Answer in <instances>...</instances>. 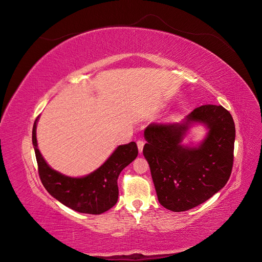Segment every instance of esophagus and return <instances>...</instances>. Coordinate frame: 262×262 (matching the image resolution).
<instances>
[{"instance_id": "esophagus-1", "label": "esophagus", "mask_w": 262, "mask_h": 262, "mask_svg": "<svg viewBox=\"0 0 262 262\" xmlns=\"http://www.w3.org/2000/svg\"><path fill=\"white\" fill-rule=\"evenodd\" d=\"M137 144H138L139 152L142 153V150H143V147H144V141H143V140H139V141L137 142Z\"/></svg>"}]
</instances>
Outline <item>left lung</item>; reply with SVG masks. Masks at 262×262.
I'll list each match as a JSON object with an SVG mask.
<instances>
[{"instance_id": "left-lung-1", "label": "left lung", "mask_w": 262, "mask_h": 262, "mask_svg": "<svg viewBox=\"0 0 262 262\" xmlns=\"http://www.w3.org/2000/svg\"><path fill=\"white\" fill-rule=\"evenodd\" d=\"M207 129L196 146L183 140L191 126ZM143 155L149 165L158 201L173 212L209 200L229 179L234 160L235 123L222 106L203 105L179 122L152 123L144 130Z\"/></svg>"}]
</instances>
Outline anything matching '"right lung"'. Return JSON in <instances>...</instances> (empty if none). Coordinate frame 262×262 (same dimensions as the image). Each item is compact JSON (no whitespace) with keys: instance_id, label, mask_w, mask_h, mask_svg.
Segmentation results:
<instances>
[{"instance_id":"right-lung-1","label":"right lung","mask_w":262,"mask_h":262,"mask_svg":"<svg viewBox=\"0 0 262 262\" xmlns=\"http://www.w3.org/2000/svg\"><path fill=\"white\" fill-rule=\"evenodd\" d=\"M38 120L39 117L33 128V145L39 176L47 191L66 207L80 213L101 214L112 209L118 201V177L138 156L136 142L119 145L104 164L89 175L70 177L54 170L45 161L37 143Z\"/></svg>"}]
</instances>
